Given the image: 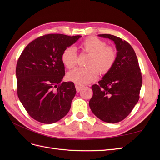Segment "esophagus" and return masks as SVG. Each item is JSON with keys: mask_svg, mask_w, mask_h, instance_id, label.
Here are the masks:
<instances>
[{"mask_svg": "<svg viewBox=\"0 0 160 160\" xmlns=\"http://www.w3.org/2000/svg\"><path fill=\"white\" fill-rule=\"evenodd\" d=\"M75 88H76L77 92H79V91L82 89V88H83V86L76 83V84H75Z\"/></svg>", "mask_w": 160, "mask_h": 160, "instance_id": "34e87169", "label": "esophagus"}]
</instances>
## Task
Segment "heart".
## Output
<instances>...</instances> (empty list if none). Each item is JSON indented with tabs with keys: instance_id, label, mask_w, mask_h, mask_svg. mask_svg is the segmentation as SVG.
Instances as JSON below:
<instances>
[{
	"instance_id": "obj_1",
	"label": "heart",
	"mask_w": 160,
	"mask_h": 160,
	"mask_svg": "<svg viewBox=\"0 0 160 160\" xmlns=\"http://www.w3.org/2000/svg\"><path fill=\"white\" fill-rule=\"evenodd\" d=\"M96 37H89L81 44L83 52L90 55L87 67H77L67 75V79L79 85L95 81L99 75L107 74L112 69L117 59V51L113 47ZM77 52L73 47H68L61 54V61L67 69L74 67L77 62Z\"/></svg>"
}]
</instances>
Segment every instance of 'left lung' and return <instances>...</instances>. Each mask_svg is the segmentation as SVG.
<instances>
[{
	"mask_svg": "<svg viewBox=\"0 0 160 160\" xmlns=\"http://www.w3.org/2000/svg\"><path fill=\"white\" fill-rule=\"evenodd\" d=\"M98 36L114 42L118 51L117 59L99 84L91 87L93 97L89 107L101 120L115 123L126 118L138 102L142 85V72L136 54L127 41L109 34Z\"/></svg>",
	"mask_w": 160,
	"mask_h": 160,
	"instance_id": "left-lung-1",
	"label": "left lung"
}]
</instances>
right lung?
Returning a JSON list of instances; mask_svg holds the SVG:
<instances>
[{
  "label": "right lung",
  "instance_id": "obj_1",
  "mask_svg": "<svg viewBox=\"0 0 160 160\" xmlns=\"http://www.w3.org/2000/svg\"><path fill=\"white\" fill-rule=\"evenodd\" d=\"M80 37L43 35L30 42L19 57L16 67L18 97L37 122L55 123L69 112L76 89L72 82H61L65 74L61 54Z\"/></svg>",
  "mask_w": 160,
  "mask_h": 160
}]
</instances>
